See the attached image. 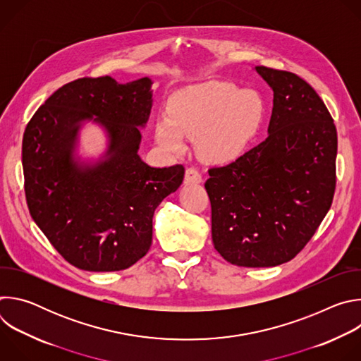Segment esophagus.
Returning a JSON list of instances; mask_svg holds the SVG:
<instances>
[{"instance_id": "34e87169", "label": "esophagus", "mask_w": 361, "mask_h": 361, "mask_svg": "<svg viewBox=\"0 0 361 361\" xmlns=\"http://www.w3.org/2000/svg\"><path fill=\"white\" fill-rule=\"evenodd\" d=\"M202 181L201 174L198 173L197 169L194 167H188L185 170V176H184V183L185 184H200Z\"/></svg>"}]
</instances>
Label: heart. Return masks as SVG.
<instances>
[{"mask_svg": "<svg viewBox=\"0 0 361 361\" xmlns=\"http://www.w3.org/2000/svg\"><path fill=\"white\" fill-rule=\"evenodd\" d=\"M266 104L254 90L228 81H209L176 92L167 121L156 126L157 141L171 152L184 149L183 137L198 138L201 157L223 164L238 159L260 133Z\"/></svg>", "mask_w": 361, "mask_h": 361, "instance_id": "obj_1", "label": "heart"}]
</instances>
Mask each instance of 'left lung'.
Instances as JSON below:
<instances>
[{
	"label": "left lung",
	"mask_w": 361,
	"mask_h": 361,
	"mask_svg": "<svg viewBox=\"0 0 361 361\" xmlns=\"http://www.w3.org/2000/svg\"><path fill=\"white\" fill-rule=\"evenodd\" d=\"M273 88L269 137L209 170L214 248L240 267L290 262L317 231L336 190L337 130L323 99L298 75L255 67Z\"/></svg>",
	"instance_id": "obj_1"
}]
</instances>
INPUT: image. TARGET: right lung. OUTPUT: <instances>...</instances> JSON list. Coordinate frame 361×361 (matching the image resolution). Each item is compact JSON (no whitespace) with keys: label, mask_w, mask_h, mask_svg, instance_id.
<instances>
[{"label":"right lung","mask_w":361,"mask_h":361,"mask_svg":"<svg viewBox=\"0 0 361 361\" xmlns=\"http://www.w3.org/2000/svg\"><path fill=\"white\" fill-rule=\"evenodd\" d=\"M151 80L120 84L106 75L59 88L35 111L23 138L28 210L48 241L71 266L120 271L148 252L152 216L183 183L184 167L147 166L137 154L151 110ZM96 117L94 118L93 116ZM106 128V160H73L80 123Z\"/></svg>","instance_id":"right-lung-1"}]
</instances>
